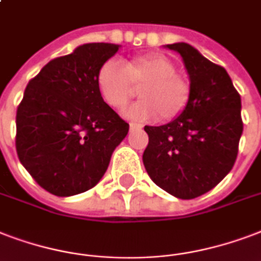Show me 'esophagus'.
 I'll use <instances>...</instances> for the list:
<instances>
[{
	"label": "esophagus",
	"instance_id": "1",
	"mask_svg": "<svg viewBox=\"0 0 261 261\" xmlns=\"http://www.w3.org/2000/svg\"><path fill=\"white\" fill-rule=\"evenodd\" d=\"M130 128H142V124H139V123H130Z\"/></svg>",
	"mask_w": 261,
	"mask_h": 261
}]
</instances>
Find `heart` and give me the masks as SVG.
Instances as JSON below:
<instances>
[{
	"label": "heart",
	"instance_id": "obj_1",
	"mask_svg": "<svg viewBox=\"0 0 261 261\" xmlns=\"http://www.w3.org/2000/svg\"><path fill=\"white\" fill-rule=\"evenodd\" d=\"M176 72L172 60L150 53L127 60L123 68L112 61L104 63L97 72V87L105 104L115 111L126 108L138 90L142 99L127 111L128 116L139 120L159 116L162 122H171L192 99L189 79Z\"/></svg>",
	"mask_w": 261,
	"mask_h": 261
}]
</instances>
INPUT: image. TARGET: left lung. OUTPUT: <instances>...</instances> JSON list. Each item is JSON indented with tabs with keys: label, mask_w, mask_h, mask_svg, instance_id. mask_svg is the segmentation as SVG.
<instances>
[{
	"label": "left lung",
	"mask_w": 261,
	"mask_h": 261,
	"mask_svg": "<svg viewBox=\"0 0 261 261\" xmlns=\"http://www.w3.org/2000/svg\"><path fill=\"white\" fill-rule=\"evenodd\" d=\"M182 56L192 99L182 115L164 126H145L149 144L142 156L154 184L190 200L210 192L231 171L244 123L241 97L222 65L189 43L167 45Z\"/></svg>",
	"instance_id": "8db88e82"
}]
</instances>
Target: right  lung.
<instances>
[{
  "label": "right lung",
  "instance_id": "add662e5",
  "mask_svg": "<svg viewBox=\"0 0 261 261\" xmlns=\"http://www.w3.org/2000/svg\"><path fill=\"white\" fill-rule=\"evenodd\" d=\"M119 49L86 43L50 60L29 82L16 112L20 163L46 192L79 194L98 184L128 123L105 104L97 72Z\"/></svg>",
  "mask_w": 261,
  "mask_h": 261
}]
</instances>
